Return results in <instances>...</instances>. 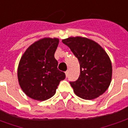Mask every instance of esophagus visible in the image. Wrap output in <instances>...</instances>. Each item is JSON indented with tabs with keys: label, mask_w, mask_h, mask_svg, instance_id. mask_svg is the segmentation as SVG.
Instances as JSON below:
<instances>
[{
	"label": "esophagus",
	"mask_w": 128,
	"mask_h": 128,
	"mask_svg": "<svg viewBox=\"0 0 128 128\" xmlns=\"http://www.w3.org/2000/svg\"><path fill=\"white\" fill-rule=\"evenodd\" d=\"M65 75H66V77H68V70H66V72H65Z\"/></svg>",
	"instance_id": "1"
}]
</instances>
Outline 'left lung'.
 I'll return each mask as SVG.
<instances>
[{"label":"left lung","mask_w":128,"mask_h":128,"mask_svg":"<svg viewBox=\"0 0 128 128\" xmlns=\"http://www.w3.org/2000/svg\"><path fill=\"white\" fill-rule=\"evenodd\" d=\"M78 59L80 75L78 80L70 82L76 95L86 100L104 94L112 80V67L106 50L94 40L81 36L62 40Z\"/></svg>","instance_id":"left-lung-1"}]
</instances>
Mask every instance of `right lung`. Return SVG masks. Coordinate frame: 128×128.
I'll return each mask as SVG.
<instances>
[{
    "mask_svg": "<svg viewBox=\"0 0 128 128\" xmlns=\"http://www.w3.org/2000/svg\"><path fill=\"white\" fill-rule=\"evenodd\" d=\"M58 38H44L33 43L22 56L18 67V80L22 91L38 101H45L56 94V89L65 78L58 69L54 54Z\"/></svg>",
    "mask_w": 128,
    "mask_h": 128,
    "instance_id": "add662e5",
    "label": "right lung"
}]
</instances>
